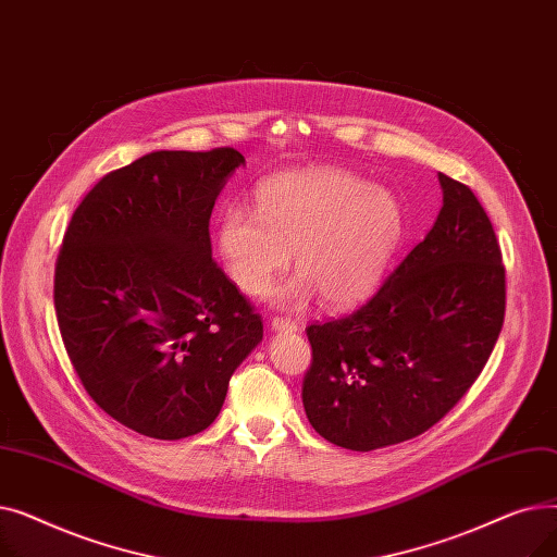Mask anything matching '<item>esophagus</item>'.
<instances>
[{"instance_id": "34e87169", "label": "esophagus", "mask_w": 557, "mask_h": 557, "mask_svg": "<svg viewBox=\"0 0 557 557\" xmlns=\"http://www.w3.org/2000/svg\"><path fill=\"white\" fill-rule=\"evenodd\" d=\"M271 330H273V332H284V334H296V332H300V325L296 323V320H290V318H280V315H275V318L271 320Z\"/></svg>"}]
</instances>
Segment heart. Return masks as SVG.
Returning <instances> with one entry per match:
<instances>
[{
  "label": "heart",
  "mask_w": 557,
  "mask_h": 557,
  "mask_svg": "<svg viewBox=\"0 0 557 557\" xmlns=\"http://www.w3.org/2000/svg\"><path fill=\"white\" fill-rule=\"evenodd\" d=\"M401 237L397 198L332 166L269 178L257 189V208L232 202L216 225L225 273L244 294H267L296 252L300 275L277 290V300L302 305L318 290L334 309L372 294Z\"/></svg>",
  "instance_id": "heart-1"
}]
</instances>
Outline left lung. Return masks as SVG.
Returning <instances> with one entry per match:
<instances>
[{
	"label": "left lung",
	"instance_id": "1",
	"mask_svg": "<svg viewBox=\"0 0 557 557\" xmlns=\"http://www.w3.org/2000/svg\"><path fill=\"white\" fill-rule=\"evenodd\" d=\"M443 210L357 311L307 327L302 404L336 447L372 451L429 431L483 372L506 315V269L474 191L437 175Z\"/></svg>",
	"mask_w": 557,
	"mask_h": 557
}]
</instances>
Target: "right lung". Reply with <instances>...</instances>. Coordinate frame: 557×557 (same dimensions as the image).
I'll use <instances>...</instances> for the list:
<instances>
[{
    "label": "right lung",
    "mask_w": 557,
    "mask_h": 557,
    "mask_svg": "<svg viewBox=\"0 0 557 557\" xmlns=\"http://www.w3.org/2000/svg\"><path fill=\"white\" fill-rule=\"evenodd\" d=\"M239 151H156L76 208L53 275L67 357L99 408L158 441L208 429L261 315L212 259L210 216Z\"/></svg>",
    "instance_id": "obj_1"
}]
</instances>
